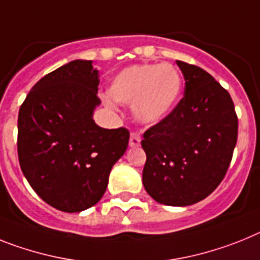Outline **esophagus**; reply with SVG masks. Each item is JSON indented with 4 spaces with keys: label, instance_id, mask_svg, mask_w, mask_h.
Segmentation results:
<instances>
[{
    "label": "esophagus",
    "instance_id": "1",
    "mask_svg": "<svg viewBox=\"0 0 260 260\" xmlns=\"http://www.w3.org/2000/svg\"><path fill=\"white\" fill-rule=\"evenodd\" d=\"M132 147H137V146L141 145V133L139 132H133L130 134V141H128Z\"/></svg>",
    "mask_w": 260,
    "mask_h": 260
}]
</instances>
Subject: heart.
I'll list each match as a JSON object with an SVG mask.
<instances>
[{
    "label": "heart",
    "instance_id": "1",
    "mask_svg": "<svg viewBox=\"0 0 260 260\" xmlns=\"http://www.w3.org/2000/svg\"><path fill=\"white\" fill-rule=\"evenodd\" d=\"M181 92V77L171 64H135L113 79L109 96L121 104H133L134 115L143 123L167 117ZM105 105L114 108L112 100Z\"/></svg>",
    "mask_w": 260,
    "mask_h": 260
}]
</instances>
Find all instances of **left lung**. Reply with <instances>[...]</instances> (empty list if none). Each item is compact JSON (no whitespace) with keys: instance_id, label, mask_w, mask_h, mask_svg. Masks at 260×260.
Masks as SVG:
<instances>
[{"instance_id":"obj_1","label":"left lung","mask_w":260,"mask_h":260,"mask_svg":"<svg viewBox=\"0 0 260 260\" xmlns=\"http://www.w3.org/2000/svg\"><path fill=\"white\" fill-rule=\"evenodd\" d=\"M176 63L185 80L184 96L143 134V185L157 203L187 206L223 180L238 138V117L229 92L212 75Z\"/></svg>"}]
</instances>
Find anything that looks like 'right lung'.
Returning a JSON list of instances; mask_svg holds the SVG:
<instances>
[{
    "mask_svg": "<svg viewBox=\"0 0 260 260\" xmlns=\"http://www.w3.org/2000/svg\"><path fill=\"white\" fill-rule=\"evenodd\" d=\"M99 84L92 60H73L42 77L19 108L22 172L38 196L61 212L96 205L127 148V128L109 130L93 121Z\"/></svg>",
    "mask_w": 260,
    "mask_h": 260,
    "instance_id": "add662e5",
    "label": "right lung"
}]
</instances>
